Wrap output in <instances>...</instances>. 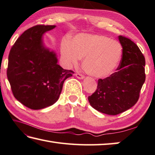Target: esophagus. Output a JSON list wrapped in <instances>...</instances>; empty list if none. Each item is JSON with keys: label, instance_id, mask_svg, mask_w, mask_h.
Instances as JSON below:
<instances>
[{"label": "esophagus", "instance_id": "1", "mask_svg": "<svg viewBox=\"0 0 155 155\" xmlns=\"http://www.w3.org/2000/svg\"><path fill=\"white\" fill-rule=\"evenodd\" d=\"M76 77H77V78H78V79H81V80H83L85 78V77L81 74H76Z\"/></svg>", "mask_w": 155, "mask_h": 155}]
</instances>
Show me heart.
Wrapping results in <instances>:
<instances>
[{
    "instance_id": "b5f03b06",
    "label": "heart",
    "mask_w": 155,
    "mask_h": 155,
    "mask_svg": "<svg viewBox=\"0 0 155 155\" xmlns=\"http://www.w3.org/2000/svg\"><path fill=\"white\" fill-rule=\"evenodd\" d=\"M61 53L69 65H77L83 58V68L90 76L104 78L113 74L119 67L123 47L119 42L104 35L79 34L71 43L66 41Z\"/></svg>"
}]
</instances>
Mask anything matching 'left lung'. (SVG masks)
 I'll return each mask as SVG.
<instances>
[{"label":"left lung","mask_w":155,"mask_h":155,"mask_svg":"<svg viewBox=\"0 0 155 155\" xmlns=\"http://www.w3.org/2000/svg\"><path fill=\"white\" fill-rule=\"evenodd\" d=\"M123 57L118 71L97 81V89L88 97L90 105L102 113L117 115L137 102L144 84L145 58L133 41L119 36Z\"/></svg>","instance_id":"left-lung-1"}]
</instances>
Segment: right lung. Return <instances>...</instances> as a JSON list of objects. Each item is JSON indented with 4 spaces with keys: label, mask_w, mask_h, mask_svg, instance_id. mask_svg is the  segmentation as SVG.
<instances>
[{
    "label": "right lung",
    "mask_w": 155,
    "mask_h": 155,
    "mask_svg": "<svg viewBox=\"0 0 155 155\" xmlns=\"http://www.w3.org/2000/svg\"><path fill=\"white\" fill-rule=\"evenodd\" d=\"M56 26H36L19 36L8 59L7 78L14 97L25 106L40 110L59 99L64 81L74 72L58 64L55 51L44 43V34Z\"/></svg>",
    "instance_id": "add662e5"
}]
</instances>
